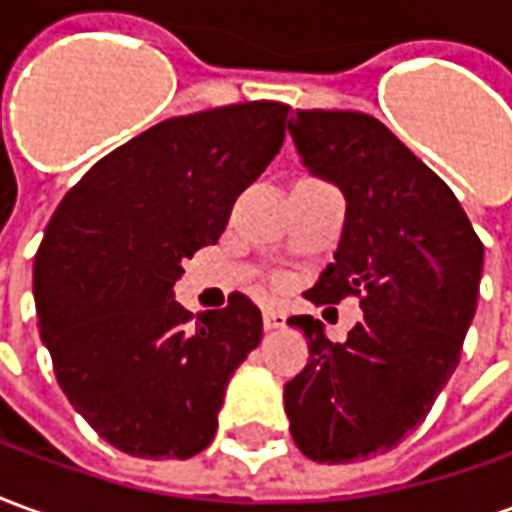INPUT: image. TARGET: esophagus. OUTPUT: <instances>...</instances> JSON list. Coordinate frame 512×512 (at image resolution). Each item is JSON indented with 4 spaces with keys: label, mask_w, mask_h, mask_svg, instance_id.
Instances as JSON below:
<instances>
[{
    "label": "esophagus",
    "mask_w": 512,
    "mask_h": 512,
    "mask_svg": "<svg viewBox=\"0 0 512 512\" xmlns=\"http://www.w3.org/2000/svg\"><path fill=\"white\" fill-rule=\"evenodd\" d=\"M285 323H288V318H285V312H279V310H266V312H263V326H266L268 332H277V329H285Z\"/></svg>",
    "instance_id": "obj_1"
}]
</instances>
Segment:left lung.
<instances>
[{
    "label": "left lung",
    "mask_w": 512,
    "mask_h": 512,
    "mask_svg": "<svg viewBox=\"0 0 512 512\" xmlns=\"http://www.w3.org/2000/svg\"><path fill=\"white\" fill-rule=\"evenodd\" d=\"M304 167L345 197L334 263L312 304L359 296L362 323L332 343L293 315L310 362L285 384L290 436L310 461L354 463L389 452L428 417L461 359L477 310L483 241L450 186L365 112L296 109Z\"/></svg>",
    "instance_id": "1"
}]
</instances>
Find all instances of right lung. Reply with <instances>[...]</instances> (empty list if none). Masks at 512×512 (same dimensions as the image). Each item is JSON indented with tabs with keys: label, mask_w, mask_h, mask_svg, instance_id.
<instances>
[{
	"label": "right lung",
	"mask_w": 512,
	"mask_h": 512,
	"mask_svg": "<svg viewBox=\"0 0 512 512\" xmlns=\"http://www.w3.org/2000/svg\"><path fill=\"white\" fill-rule=\"evenodd\" d=\"M288 112L249 101L169 117L90 167L51 216L32 268L40 340L71 406L117 450L183 461L213 441L263 318L233 293L191 323L172 288L279 153Z\"/></svg>",
	"instance_id": "add662e5"
}]
</instances>
